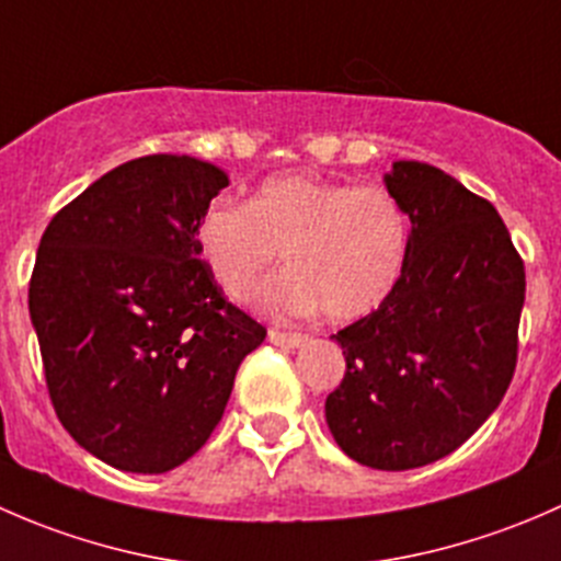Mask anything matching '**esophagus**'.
Instances as JSON below:
<instances>
[{
  "label": "esophagus",
  "instance_id": "obj_1",
  "mask_svg": "<svg viewBox=\"0 0 561 561\" xmlns=\"http://www.w3.org/2000/svg\"><path fill=\"white\" fill-rule=\"evenodd\" d=\"M268 342L276 344V347H301L304 342H307V336L304 333H287V331H268Z\"/></svg>",
  "mask_w": 561,
  "mask_h": 561
}]
</instances>
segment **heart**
<instances>
[{"label":"heart","instance_id":"heart-1","mask_svg":"<svg viewBox=\"0 0 561 561\" xmlns=\"http://www.w3.org/2000/svg\"><path fill=\"white\" fill-rule=\"evenodd\" d=\"M195 247L219 290L247 301L282 249L290 265L265 282L257 304L290 320L320 312L358 320L390 296L410 249V219L388 190L314 173L263 181L247 203L203 208Z\"/></svg>","mask_w":561,"mask_h":561}]
</instances>
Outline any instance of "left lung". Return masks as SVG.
I'll list each match as a JSON object with an SVG mask.
<instances>
[{
    "label": "left lung",
    "mask_w": 561,
    "mask_h": 561,
    "mask_svg": "<svg viewBox=\"0 0 561 561\" xmlns=\"http://www.w3.org/2000/svg\"><path fill=\"white\" fill-rule=\"evenodd\" d=\"M382 181L410 249L386 301L331 336L347 371L325 421L353 461L401 472L454 454L500 407L526 279L496 208L454 175L399 160Z\"/></svg>",
    "instance_id": "left-lung-1"
}]
</instances>
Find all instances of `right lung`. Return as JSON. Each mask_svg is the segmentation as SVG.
<instances>
[{
	"instance_id": "1",
	"label": "right lung",
	"mask_w": 561,
	"mask_h": 561,
	"mask_svg": "<svg viewBox=\"0 0 561 561\" xmlns=\"http://www.w3.org/2000/svg\"><path fill=\"white\" fill-rule=\"evenodd\" d=\"M228 184L195 157H140L87 186L39 239L30 317L50 401L83 450L124 472L195 456L265 339L195 247L203 208Z\"/></svg>"
}]
</instances>
